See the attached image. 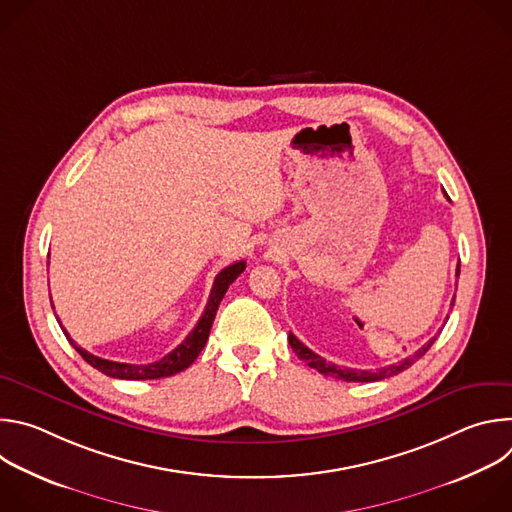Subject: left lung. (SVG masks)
Instances as JSON below:
<instances>
[{"mask_svg":"<svg viewBox=\"0 0 512 512\" xmlns=\"http://www.w3.org/2000/svg\"><path fill=\"white\" fill-rule=\"evenodd\" d=\"M460 275V265L456 269V277ZM452 306H454V300H452ZM437 336H433L431 340H427L419 350H415L413 354L405 356L403 360L395 362V364H389V367H383V369H377V371H358V369H348V367H338V364L322 358L320 354H316L314 350H310L304 342H300L294 334L289 332L287 340H289V346L294 348V352L298 354V358H302L304 362H308L310 369H316L318 373H322L324 377H334V379H340V381H346V383H373V381H383L387 377H393V375H399L403 373L405 369H409L411 364L415 360H419L429 348L431 344L435 342Z\"/></svg>","mask_w":512,"mask_h":512,"instance_id":"8db88e82","label":"left lung"}]
</instances>
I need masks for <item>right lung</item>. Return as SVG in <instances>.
I'll return each mask as SVG.
<instances>
[{"label":"right lung","instance_id":"obj_1","mask_svg":"<svg viewBox=\"0 0 512 512\" xmlns=\"http://www.w3.org/2000/svg\"><path fill=\"white\" fill-rule=\"evenodd\" d=\"M247 263L245 261H237L229 267H225L221 273H218L214 277V283H212V289H210V296H208V302H206V308H204V314L200 316L198 324L194 326V330L184 338L182 344H178L170 354H166L164 358H160L158 362H150V364H129V362H115V360H107V358H101V356H95L91 352H87L85 348L77 346V342L70 338V334L62 328L60 320V328L66 336V340L75 346V350L91 364L93 369L101 371L103 375L107 377H113V379H125V381H148V379H164V377H172L184 369H188L190 364L196 360V356L200 354V350L204 348L206 340H208V334H210V328H212V322H214V316H216V310H218V304L223 302L225 294L229 285L245 271Z\"/></svg>","mask_w":512,"mask_h":512}]
</instances>
